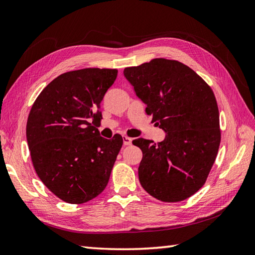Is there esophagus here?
<instances>
[{"label":"esophagus","instance_id":"34e87169","mask_svg":"<svg viewBox=\"0 0 255 255\" xmlns=\"http://www.w3.org/2000/svg\"><path fill=\"white\" fill-rule=\"evenodd\" d=\"M131 141H132V139H131V138H129V137H127V136H124V137H123V142H124V145H129V144H131Z\"/></svg>","mask_w":255,"mask_h":255}]
</instances>
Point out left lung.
I'll return each mask as SVG.
<instances>
[{
    "label": "left lung",
    "instance_id": "obj_1",
    "mask_svg": "<svg viewBox=\"0 0 255 255\" xmlns=\"http://www.w3.org/2000/svg\"><path fill=\"white\" fill-rule=\"evenodd\" d=\"M145 113L165 132L161 142L143 138L138 167L144 191L162 202H181L202 187L220 143L219 112L213 91L199 75L175 60L159 58L124 70Z\"/></svg>",
    "mask_w": 255,
    "mask_h": 255
}]
</instances>
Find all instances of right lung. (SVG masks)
<instances>
[{"label":"right lung","mask_w":255,"mask_h":255,"mask_svg":"<svg viewBox=\"0 0 255 255\" xmlns=\"http://www.w3.org/2000/svg\"><path fill=\"white\" fill-rule=\"evenodd\" d=\"M116 78V69L63 73L31 107L26 138L32 165L48 189L64 202H89L110 180L123 138L118 133L103 138L91 123L102 118L101 102Z\"/></svg>","instance_id":"right-lung-1"}]
</instances>
